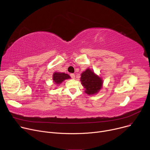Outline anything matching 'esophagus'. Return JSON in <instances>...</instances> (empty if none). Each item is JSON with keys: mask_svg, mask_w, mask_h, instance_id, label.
<instances>
[{"mask_svg": "<svg viewBox=\"0 0 150 150\" xmlns=\"http://www.w3.org/2000/svg\"><path fill=\"white\" fill-rule=\"evenodd\" d=\"M70 76H71V78H72V79H75V74H70Z\"/></svg>", "mask_w": 150, "mask_h": 150, "instance_id": "34e87169", "label": "esophagus"}]
</instances>
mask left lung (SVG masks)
<instances>
[{"instance_id":"left-lung-1","label":"left lung","mask_w":150,"mask_h":150,"mask_svg":"<svg viewBox=\"0 0 150 150\" xmlns=\"http://www.w3.org/2000/svg\"><path fill=\"white\" fill-rule=\"evenodd\" d=\"M81 83L85 88V93L88 95H96L103 87V80L93 70L88 68L81 74Z\"/></svg>"}]
</instances>
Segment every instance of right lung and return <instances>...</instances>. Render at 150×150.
I'll list each match as a JSON object with an SVG mask.
<instances>
[{
  "mask_svg": "<svg viewBox=\"0 0 150 150\" xmlns=\"http://www.w3.org/2000/svg\"><path fill=\"white\" fill-rule=\"evenodd\" d=\"M70 76L68 74L58 72L53 73L52 80L55 84H57V86H58L64 80L70 79Z\"/></svg>",
  "mask_w": 150,
  "mask_h": 150,
  "instance_id": "1",
  "label": "right lung"
}]
</instances>
